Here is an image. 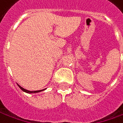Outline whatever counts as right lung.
I'll use <instances>...</instances> for the list:
<instances>
[{"label":"right lung","instance_id":"add662e5","mask_svg":"<svg viewBox=\"0 0 123 123\" xmlns=\"http://www.w3.org/2000/svg\"><path fill=\"white\" fill-rule=\"evenodd\" d=\"M18 84V86L19 87V88L22 90V91H23L24 92H26V93H37V92H41V91H44L45 89H43V90H39V91H28V90H26V89H25V88H22V87L21 86H19L18 84Z\"/></svg>","mask_w":123,"mask_h":123}]
</instances>
